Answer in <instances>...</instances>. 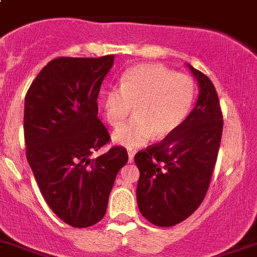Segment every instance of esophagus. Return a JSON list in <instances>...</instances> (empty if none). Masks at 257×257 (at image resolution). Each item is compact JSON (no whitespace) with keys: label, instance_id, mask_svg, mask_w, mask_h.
<instances>
[{"label":"esophagus","instance_id":"34e87169","mask_svg":"<svg viewBox=\"0 0 257 257\" xmlns=\"http://www.w3.org/2000/svg\"><path fill=\"white\" fill-rule=\"evenodd\" d=\"M134 157H135V152H128V163H133Z\"/></svg>","mask_w":257,"mask_h":257}]
</instances>
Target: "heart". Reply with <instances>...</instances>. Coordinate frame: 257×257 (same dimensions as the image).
<instances>
[{"instance_id": "b5f03b06", "label": "heart", "mask_w": 257, "mask_h": 257, "mask_svg": "<svg viewBox=\"0 0 257 257\" xmlns=\"http://www.w3.org/2000/svg\"><path fill=\"white\" fill-rule=\"evenodd\" d=\"M195 99L194 80L155 63L127 69L121 86L102 93V107L108 123L117 127L133 110L136 116L116 128L112 139L128 149L143 147L155 135L163 139L175 133L187 118Z\"/></svg>"}]
</instances>
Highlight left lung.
<instances>
[{
  "instance_id": "8db88e82",
  "label": "left lung",
  "mask_w": 257,
  "mask_h": 257,
  "mask_svg": "<svg viewBox=\"0 0 257 257\" xmlns=\"http://www.w3.org/2000/svg\"><path fill=\"white\" fill-rule=\"evenodd\" d=\"M199 85L194 109L175 133L135 155L140 171L136 199L140 213L158 227H172L200 206L210 183L223 131L213 82L186 63Z\"/></svg>"
}]
</instances>
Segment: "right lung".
<instances>
[{
	"label": "right lung",
	"mask_w": 257,
	"mask_h": 257,
	"mask_svg": "<svg viewBox=\"0 0 257 257\" xmlns=\"http://www.w3.org/2000/svg\"><path fill=\"white\" fill-rule=\"evenodd\" d=\"M113 61V56L55 58L25 96L28 163L49 208L75 228L104 216L117 173L128 161L121 147L91 158L109 141L96 99Z\"/></svg>",
	"instance_id": "right-lung-1"
}]
</instances>
